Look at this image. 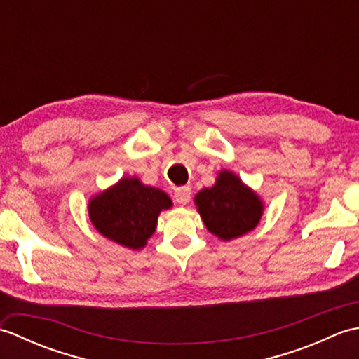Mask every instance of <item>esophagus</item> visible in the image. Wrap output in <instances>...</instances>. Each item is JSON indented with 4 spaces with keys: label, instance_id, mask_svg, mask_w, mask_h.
<instances>
[{
    "label": "esophagus",
    "instance_id": "obj_1",
    "mask_svg": "<svg viewBox=\"0 0 359 359\" xmlns=\"http://www.w3.org/2000/svg\"><path fill=\"white\" fill-rule=\"evenodd\" d=\"M174 199L175 202H179L182 205H187L191 199V188L189 187H180L174 191Z\"/></svg>",
    "mask_w": 359,
    "mask_h": 359
}]
</instances>
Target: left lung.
Instances as JSON below:
<instances>
[{"label": "left lung", "instance_id": "8db88e82", "mask_svg": "<svg viewBox=\"0 0 359 359\" xmlns=\"http://www.w3.org/2000/svg\"><path fill=\"white\" fill-rule=\"evenodd\" d=\"M194 202L207 230L222 241L255 230L264 212L261 197L226 170L219 172L211 188L201 189Z\"/></svg>", "mask_w": 359, "mask_h": 359}]
</instances>
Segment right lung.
I'll list each match as a JSON object with an SVG mask.
<instances>
[{
  "label": "right lung",
  "mask_w": 359,
  "mask_h": 359,
  "mask_svg": "<svg viewBox=\"0 0 359 359\" xmlns=\"http://www.w3.org/2000/svg\"><path fill=\"white\" fill-rule=\"evenodd\" d=\"M172 207L165 191L123 177L89 201V217L104 238L131 250H140L156 231L162 210Z\"/></svg>",
  "instance_id": "right-lung-1"
}]
</instances>
